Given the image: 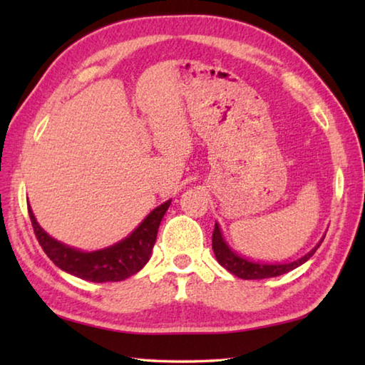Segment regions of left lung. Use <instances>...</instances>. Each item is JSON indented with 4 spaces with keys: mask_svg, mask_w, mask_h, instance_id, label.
Segmentation results:
<instances>
[{
    "mask_svg": "<svg viewBox=\"0 0 365 365\" xmlns=\"http://www.w3.org/2000/svg\"><path fill=\"white\" fill-rule=\"evenodd\" d=\"M324 238L320 240V243L324 242ZM320 243L316 246V248L309 251L306 256H302L301 259H296L293 262L262 264V262L248 261V259L238 256L237 252H233L230 248H228L217 224H215L214 233H212V250L219 264L222 267H225L228 272H232L233 275H237L240 279H245V280H261V279H270V277H279V275L287 274V272L299 267L301 264H304L309 257H312V255L316 252Z\"/></svg>",
    "mask_w": 365,
    "mask_h": 365,
    "instance_id": "8db88e82",
    "label": "left lung"
}]
</instances>
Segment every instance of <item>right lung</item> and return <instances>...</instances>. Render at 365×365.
<instances>
[{
    "label": "right lung",
    "instance_id": "obj_1",
    "mask_svg": "<svg viewBox=\"0 0 365 365\" xmlns=\"http://www.w3.org/2000/svg\"><path fill=\"white\" fill-rule=\"evenodd\" d=\"M169 206L170 200L148 214L146 219L130 233V237L109 248L93 252L78 251L49 237L38 225L30 206L29 215L32 220L35 237L43 251L59 269L69 272L78 279L103 283L125 280L145 267V264L150 261L153 246L156 243L159 224Z\"/></svg>",
    "mask_w": 365,
    "mask_h": 365
}]
</instances>
